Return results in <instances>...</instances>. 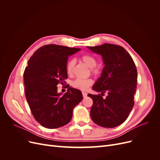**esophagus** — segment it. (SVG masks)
<instances>
[{"label":"esophagus","mask_w":160,"mask_h":160,"mask_svg":"<svg viewBox=\"0 0 160 160\" xmlns=\"http://www.w3.org/2000/svg\"><path fill=\"white\" fill-rule=\"evenodd\" d=\"M82 94H83V98H85V97H87V93H85V92H82Z\"/></svg>","instance_id":"esophagus-1"}]
</instances>
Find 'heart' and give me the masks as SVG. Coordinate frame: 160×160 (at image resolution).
<instances>
[{
    "label": "heart",
    "instance_id": "b5f03b06",
    "mask_svg": "<svg viewBox=\"0 0 160 160\" xmlns=\"http://www.w3.org/2000/svg\"><path fill=\"white\" fill-rule=\"evenodd\" d=\"M81 60L83 61L84 63H85L91 69V72L93 74H98L99 72V67H97V60L95 58L91 55L85 54L82 55L81 57ZM75 61L74 59H71L69 61L67 64V72L69 75H71L73 72V69L75 67ZM93 83V81L91 79H81L77 78L72 82V85L75 88L79 89L81 90L88 89L89 87Z\"/></svg>",
    "mask_w": 160,
    "mask_h": 160
}]
</instances>
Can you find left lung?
<instances>
[{"instance_id":"1","label":"left lung","mask_w":160,"mask_h":160,"mask_svg":"<svg viewBox=\"0 0 160 160\" xmlns=\"http://www.w3.org/2000/svg\"><path fill=\"white\" fill-rule=\"evenodd\" d=\"M93 52L101 55L104 68L93 89L108 92L105 99L98 95L88 94L93 99L90 115L96 124L112 128L123 123L128 118L134 105L138 72L134 61L123 47L109 43L88 47Z\"/></svg>"}]
</instances>
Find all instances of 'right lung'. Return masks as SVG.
<instances>
[{
    "label": "right lung",
    "mask_w": 160,
    "mask_h": 160,
    "mask_svg": "<svg viewBox=\"0 0 160 160\" xmlns=\"http://www.w3.org/2000/svg\"><path fill=\"white\" fill-rule=\"evenodd\" d=\"M80 51L58 45H47L37 49L28 61L24 72L27 101L33 117L42 126L55 129L68 123L72 110L83 99L81 91L67 87L62 95L57 85L68 78V57Z\"/></svg>",
    "instance_id": "obj_1"
}]
</instances>
